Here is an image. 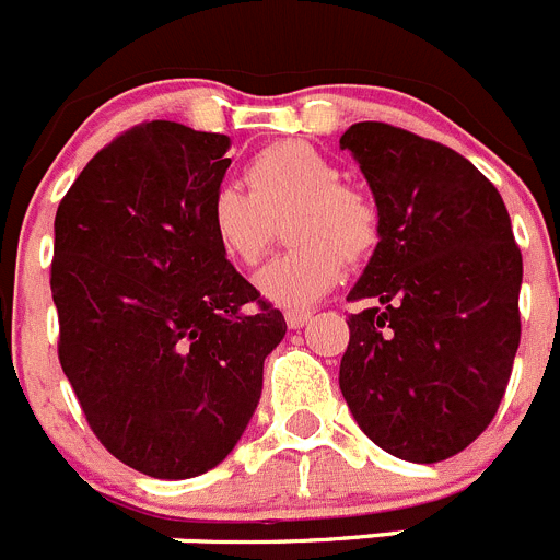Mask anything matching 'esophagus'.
<instances>
[{
	"mask_svg": "<svg viewBox=\"0 0 560 560\" xmlns=\"http://www.w3.org/2000/svg\"><path fill=\"white\" fill-rule=\"evenodd\" d=\"M311 319H314V314H311V311H289V314H285V325H289L291 330L305 328Z\"/></svg>",
	"mask_w": 560,
	"mask_h": 560,
	"instance_id": "1",
	"label": "esophagus"
}]
</instances>
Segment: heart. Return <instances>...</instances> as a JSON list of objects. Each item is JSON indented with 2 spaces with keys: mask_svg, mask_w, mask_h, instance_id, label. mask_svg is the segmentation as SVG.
<instances>
[{
  "mask_svg": "<svg viewBox=\"0 0 560 560\" xmlns=\"http://www.w3.org/2000/svg\"><path fill=\"white\" fill-rule=\"evenodd\" d=\"M246 192L221 185L210 192L205 221L221 255L252 266L275 237V221L289 215L291 249L255 275V289L277 308L314 305L341 280L345 260L359 264L381 241L378 207L341 185L339 167L303 142H277L244 167Z\"/></svg>",
  "mask_w": 560,
  "mask_h": 560,
  "instance_id": "obj_1",
  "label": "heart"
}]
</instances>
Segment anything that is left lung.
<instances>
[{"mask_svg":"<svg viewBox=\"0 0 560 560\" xmlns=\"http://www.w3.org/2000/svg\"><path fill=\"white\" fill-rule=\"evenodd\" d=\"M339 148L373 187L381 241L350 291L339 387L361 432L440 463L488 429L522 336V249L497 187L452 148L355 122Z\"/></svg>","mask_w":560,"mask_h":560,"instance_id":"obj_1","label":"left lung"}]
</instances>
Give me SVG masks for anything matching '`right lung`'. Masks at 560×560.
<instances>
[{"label":"right lung","mask_w":560,"mask_h":560,"mask_svg":"<svg viewBox=\"0 0 560 560\" xmlns=\"http://www.w3.org/2000/svg\"><path fill=\"white\" fill-rule=\"evenodd\" d=\"M230 145L140 122L89 160L56 212L58 361L95 438L156 479L199 477L235 448L285 336L207 230Z\"/></svg>","instance_id":"obj_1"}]
</instances>
